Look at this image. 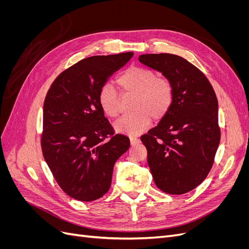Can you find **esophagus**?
<instances>
[{
    "label": "esophagus",
    "mask_w": 249,
    "mask_h": 249,
    "mask_svg": "<svg viewBox=\"0 0 249 249\" xmlns=\"http://www.w3.org/2000/svg\"><path fill=\"white\" fill-rule=\"evenodd\" d=\"M130 142H131V145L134 146V145H136L137 143H139L140 140L138 138H136V137H130Z\"/></svg>",
    "instance_id": "obj_1"
}]
</instances>
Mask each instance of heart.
Returning <instances> with one entry per match:
<instances>
[{
	"instance_id": "1",
	"label": "heart",
	"mask_w": 249,
	"mask_h": 249,
	"mask_svg": "<svg viewBox=\"0 0 249 249\" xmlns=\"http://www.w3.org/2000/svg\"><path fill=\"white\" fill-rule=\"evenodd\" d=\"M117 84L123 96L134 95L131 114L114 124L118 133L139 135L148 129L152 117L162 119L167 114L173 101V86L169 79L143 66L133 65L120 73ZM99 105L108 117L115 118L120 112V97L114 86L105 84L99 92Z\"/></svg>"
}]
</instances>
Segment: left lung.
I'll list each match as a JSON object with an SVG mask.
<instances>
[{"mask_svg":"<svg viewBox=\"0 0 249 249\" xmlns=\"http://www.w3.org/2000/svg\"><path fill=\"white\" fill-rule=\"evenodd\" d=\"M139 61L162 72L173 86L168 113L141 136L150 172L160 190L187 193L207 178L220 142L215 91L205 74L183 57L145 54Z\"/></svg>","mask_w":249,"mask_h":249,"instance_id":"1","label":"left lung"}]
</instances>
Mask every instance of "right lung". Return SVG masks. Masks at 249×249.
<instances>
[{"label":"right lung","instance_id":"add662e5","mask_svg":"<svg viewBox=\"0 0 249 249\" xmlns=\"http://www.w3.org/2000/svg\"><path fill=\"white\" fill-rule=\"evenodd\" d=\"M133 57L132 52L83 59L53 82L43 104L42 154L61 189L92 201L106 194L113 167L130 147L114 134L99 105L100 89Z\"/></svg>","mask_w":249,"mask_h":249}]
</instances>
